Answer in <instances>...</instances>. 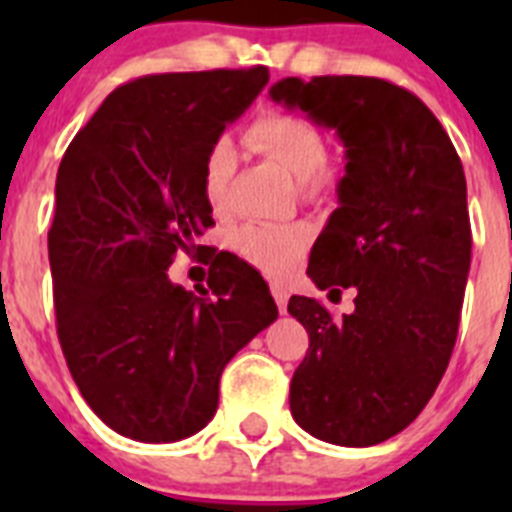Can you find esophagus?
Returning a JSON list of instances; mask_svg holds the SVG:
<instances>
[{"label": "esophagus", "instance_id": "esophagus-1", "mask_svg": "<svg viewBox=\"0 0 512 512\" xmlns=\"http://www.w3.org/2000/svg\"><path fill=\"white\" fill-rule=\"evenodd\" d=\"M271 297L277 302L279 312H287V302H289V292L284 284H271Z\"/></svg>", "mask_w": 512, "mask_h": 512}]
</instances>
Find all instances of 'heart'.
Instances as JSON below:
<instances>
[{
    "label": "heart",
    "instance_id": "1",
    "mask_svg": "<svg viewBox=\"0 0 512 512\" xmlns=\"http://www.w3.org/2000/svg\"><path fill=\"white\" fill-rule=\"evenodd\" d=\"M243 146L295 176L307 197H320L336 182L325 135L315 122L295 112L264 110L243 130ZM233 174L235 148L230 140H215L202 158L200 174L202 194L215 210L228 200ZM230 243L241 259L269 277H287L305 259L310 230L297 223H246L233 230Z\"/></svg>",
    "mask_w": 512,
    "mask_h": 512
}]
</instances>
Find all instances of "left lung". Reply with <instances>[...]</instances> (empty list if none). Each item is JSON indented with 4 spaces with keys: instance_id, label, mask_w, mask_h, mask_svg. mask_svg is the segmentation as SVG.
Returning a JSON list of instances; mask_svg holds the SVG:
<instances>
[{
    "instance_id": "8db88e82",
    "label": "left lung",
    "mask_w": 512,
    "mask_h": 512,
    "mask_svg": "<svg viewBox=\"0 0 512 512\" xmlns=\"http://www.w3.org/2000/svg\"><path fill=\"white\" fill-rule=\"evenodd\" d=\"M269 94L336 130L348 158L307 277L354 287L356 310L289 297L310 336L289 408L320 441L374 446L418 418L449 366L472 261L467 179L436 115L392 81L289 76Z\"/></svg>"
}]
</instances>
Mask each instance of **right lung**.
<instances>
[{"instance_id":"right-lung-1","label":"right lung","mask_w":512,"mask_h":512,"mask_svg":"<svg viewBox=\"0 0 512 512\" xmlns=\"http://www.w3.org/2000/svg\"><path fill=\"white\" fill-rule=\"evenodd\" d=\"M266 81V66L140 76L63 153L48 230L58 341L81 397L120 436L202 431L225 364L277 320L266 282L238 256L207 259L200 295L166 274L179 251H207L202 158Z\"/></svg>"}]
</instances>
